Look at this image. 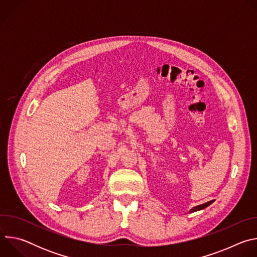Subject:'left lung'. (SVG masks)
<instances>
[{
	"instance_id": "obj_1",
	"label": "left lung",
	"mask_w": 257,
	"mask_h": 257,
	"mask_svg": "<svg viewBox=\"0 0 257 257\" xmlns=\"http://www.w3.org/2000/svg\"><path fill=\"white\" fill-rule=\"evenodd\" d=\"M213 202V200H210V201H208V202H206V203H203V204H200V205H197V206H195V207H193L189 212H194V211H197V210H200V209H203V208H205L206 206H208L209 204H211Z\"/></svg>"
}]
</instances>
